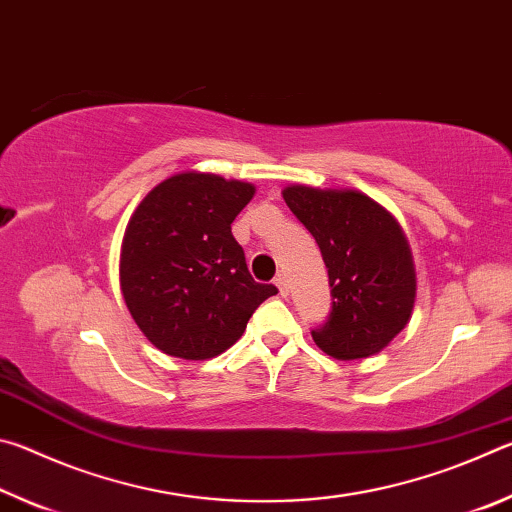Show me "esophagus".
<instances>
[{
    "label": "esophagus",
    "mask_w": 512,
    "mask_h": 512,
    "mask_svg": "<svg viewBox=\"0 0 512 512\" xmlns=\"http://www.w3.org/2000/svg\"><path fill=\"white\" fill-rule=\"evenodd\" d=\"M275 287H277V291H280V296H287V293H289L287 277H284V275H277V277H275Z\"/></svg>",
    "instance_id": "obj_1"
}]
</instances>
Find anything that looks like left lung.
<instances>
[{
	"mask_svg": "<svg viewBox=\"0 0 512 512\" xmlns=\"http://www.w3.org/2000/svg\"><path fill=\"white\" fill-rule=\"evenodd\" d=\"M289 210L316 239L332 287V311L311 329L329 357L366 359L409 323L415 268L409 241L391 212L352 189L291 185Z\"/></svg>",
	"mask_w": 512,
	"mask_h": 512,
	"instance_id": "1",
	"label": "left lung"
}]
</instances>
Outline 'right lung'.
<instances>
[{
  "label": "right lung",
  "mask_w": 512,
  "mask_h": 512,
  "mask_svg": "<svg viewBox=\"0 0 512 512\" xmlns=\"http://www.w3.org/2000/svg\"><path fill=\"white\" fill-rule=\"evenodd\" d=\"M255 187L214 173L162 180L128 221L119 259L126 307L146 339L180 359H212L235 345L277 293L248 273L232 221Z\"/></svg>",
  "instance_id": "obj_1"
}]
</instances>
